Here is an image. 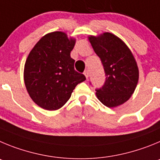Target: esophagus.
Here are the masks:
<instances>
[{
    "instance_id": "1",
    "label": "esophagus",
    "mask_w": 160,
    "mask_h": 160,
    "mask_svg": "<svg viewBox=\"0 0 160 160\" xmlns=\"http://www.w3.org/2000/svg\"><path fill=\"white\" fill-rule=\"evenodd\" d=\"M83 75H84V76H85L86 79H87V80H88V77H89L88 71V70H85V71L83 72Z\"/></svg>"
}]
</instances>
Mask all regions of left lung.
Here are the masks:
<instances>
[{
  "instance_id": "8db88e82",
  "label": "left lung",
  "mask_w": 160,
  "mask_h": 160,
  "mask_svg": "<svg viewBox=\"0 0 160 160\" xmlns=\"http://www.w3.org/2000/svg\"><path fill=\"white\" fill-rule=\"evenodd\" d=\"M89 42L101 60L106 76L96 96L103 105L115 108L130 99L139 80V68L133 54L121 39L111 32L89 36Z\"/></svg>"
}]
</instances>
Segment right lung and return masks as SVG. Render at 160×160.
<instances>
[{
  "label": "right lung",
  "instance_id": "1",
  "mask_svg": "<svg viewBox=\"0 0 160 160\" xmlns=\"http://www.w3.org/2000/svg\"><path fill=\"white\" fill-rule=\"evenodd\" d=\"M76 39L64 32L46 34L27 57L24 80L27 92L39 107L54 111L62 108L78 83L86 80L74 69L70 53Z\"/></svg>",
  "mask_w": 160,
  "mask_h": 160
}]
</instances>
